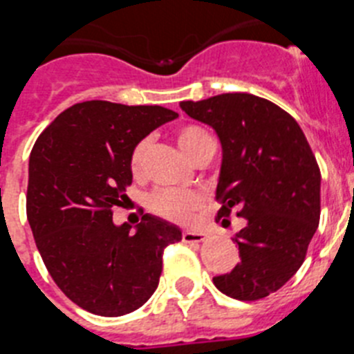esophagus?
Instances as JSON below:
<instances>
[{
	"mask_svg": "<svg viewBox=\"0 0 354 354\" xmlns=\"http://www.w3.org/2000/svg\"><path fill=\"white\" fill-rule=\"evenodd\" d=\"M207 237V234L202 232V230H184L183 239L186 243H202V241Z\"/></svg>",
	"mask_w": 354,
	"mask_h": 354,
	"instance_id": "esophagus-1",
	"label": "esophagus"
}]
</instances>
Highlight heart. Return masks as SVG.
<instances>
[{
    "mask_svg": "<svg viewBox=\"0 0 354 354\" xmlns=\"http://www.w3.org/2000/svg\"><path fill=\"white\" fill-rule=\"evenodd\" d=\"M211 134L198 126H184L177 133V142H179L180 150L189 158V156L198 149ZM147 147L149 142L143 140L133 149L131 154V170L138 174L143 167V159H145ZM202 205V200L198 195L192 192H177V189H165V192H156L149 198L150 211H154L165 220L177 221V223H187L192 220L195 211H198Z\"/></svg>",
    "mask_w": 354,
    "mask_h": 354,
    "instance_id": "obj_1",
    "label": "heart"
}]
</instances>
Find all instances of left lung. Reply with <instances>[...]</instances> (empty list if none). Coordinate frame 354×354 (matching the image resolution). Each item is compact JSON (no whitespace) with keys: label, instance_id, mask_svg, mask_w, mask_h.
I'll use <instances>...</instances> for the list:
<instances>
[{"label":"left lung","instance_id":"left-lung-1","mask_svg":"<svg viewBox=\"0 0 354 354\" xmlns=\"http://www.w3.org/2000/svg\"><path fill=\"white\" fill-rule=\"evenodd\" d=\"M180 108L220 138L216 221L228 227L230 211L246 221L234 237L241 261L212 282L241 301L266 298L301 268L319 227L321 171L310 145L287 111L252 93L183 101Z\"/></svg>","mask_w":354,"mask_h":354}]
</instances>
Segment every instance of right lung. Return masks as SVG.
Here are the masks:
<instances>
[{"instance_id": "right-lung-1", "label": "right lung", "mask_w": 354, "mask_h": 354, "mask_svg": "<svg viewBox=\"0 0 354 354\" xmlns=\"http://www.w3.org/2000/svg\"><path fill=\"white\" fill-rule=\"evenodd\" d=\"M179 115L162 106L84 101L67 108L33 145L26 214L56 286L104 317L134 312L158 289L162 252L183 239L177 225L143 214L134 234L113 223L133 183V149Z\"/></svg>"}]
</instances>
